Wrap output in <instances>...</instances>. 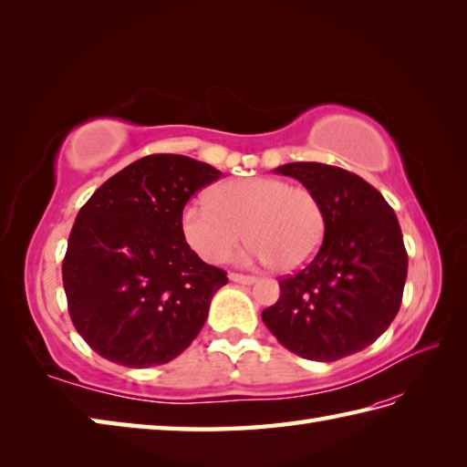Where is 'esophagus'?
<instances>
[{
  "label": "esophagus",
  "mask_w": 467,
  "mask_h": 467,
  "mask_svg": "<svg viewBox=\"0 0 467 467\" xmlns=\"http://www.w3.org/2000/svg\"><path fill=\"white\" fill-rule=\"evenodd\" d=\"M228 276H231V281H233V283H241V285H253V283L256 281V276H253V275L231 273V275H228Z\"/></svg>",
  "instance_id": "1"
}]
</instances>
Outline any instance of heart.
Segmentation results:
<instances>
[{
	"mask_svg": "<svg viewBox=\"0 0 467 467\" xmlns=\"http://www.w3.org/2000/svg\"><path fill=\"white\" fill-rule=\"evenodd\" d=\"M325 208L311 188L283 178H234L191 201L181 214L188 246L208 263L231 259L241 243H251L243 261L273 263L291 273L309 263L325 239Z\"/></svg>",
	"mask_w": 467,
	"mask_h": 467,
	"instance_id": "heart-1",
	"label": "heart"
}]
</instances>
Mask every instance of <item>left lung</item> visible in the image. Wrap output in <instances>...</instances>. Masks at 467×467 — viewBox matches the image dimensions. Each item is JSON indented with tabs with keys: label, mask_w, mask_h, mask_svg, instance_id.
Masks as SVG:
<instances>
[{
	"label": "left lung",
	"mask_w": 467,
	"mask_h": 467,
	"mask_svg": "<svg viewBox=\"0 0 467 467\" xmlns=\"http://www.w3.org/2000/svg\"><path fill=\"white\" fill-rule=\"evenodd\" d=\"M275 172L319 196L327 228L321 249L283 276L279 301L261 317L303 359L337 361L369 347L400 311L408 251L398 216L377 188L343 168L291 162Z\"/></svg>",
	"instance_id": "left-lung-1"
}]
</instances>
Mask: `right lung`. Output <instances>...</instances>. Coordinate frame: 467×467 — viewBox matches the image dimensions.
<instances>
[{
    "label": "right lung",
    "instance_id": "add662e5",
    "mask_svg": "<svg viewBox=\"0 0 467 467\" xmlns=\"http://www.w3.org/2000/svg\"><path fill=\"white\" fill-rule=\"evenodd\" d=\"M223 176L181 154H150L98 188L76 216L62 263L76 331L104 359L164 365L201 333L228 276L181 231L194 192Z\"/></svg>",
    "mask_w": 467,
    "mask_h": 467
}]
</instances>
